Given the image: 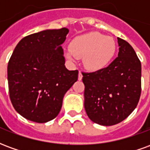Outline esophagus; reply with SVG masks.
Here are the masks:
<instances>
[{
  "label": "esophagus",
  "instance_id": "34e87169",
  "mask_svg": "<svg viewBox=\"0 0 150 150\" xmlns=\"http://www.w3.org/2000/svg\"><path fill=\"white\" fill-rule=\"evenodd\" d=\"M82 78H83V75H82V73H81V72H79V75H78V79H79V80H81Z\"/></svg>",
  "mask_w": 150,
  "mask_h": 150
}]
</instances>
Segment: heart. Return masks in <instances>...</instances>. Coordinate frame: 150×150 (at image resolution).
Wrapping results in <instances>:
<instances>
[{
    "label": "heart",
    "mask_w": 150,
    "mask_h": 150,
    "mask_svg": "<svg viewBox=\"0 0 150 150\" xmlns=\"http://www.w3.org/2000/svg\"><path fill=\"white\" fill-rule=\"evenodd\" d=\"M116 50V42L112 38L98 32H90L72 40L70 48L66 51V56L71 60L83 58L86 68L97 71L111 62Z\"/></svg>",
    "instance_id": "obj_1"
}]
</instances>
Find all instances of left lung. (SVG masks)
Returning a JSON list of instances; mask_svg holds the SVG:
<instances>
[{"instance_id":"obj_1","label":"left lung","mask_w":150,"mask_h":150,"mask_svg":"<svg viewBox=\"0 0 150 150\" xmlns=\"http://www.w3.org/2000/svg\"><path fill=\"white\" fill-rule=\"evenodd\" d=\"M118 57L110 65L83 73L84 108L89 119L104 126L126 119L138 104L142 91V64L131 45L117 38Z\"/></svg>"}]
</instances>
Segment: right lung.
<instances>
[{
  "instance_id": "add662e5",
  "label": "right lung",
  "mask_w": 150,
  "mask_h": 150,
  "mask_svg": "<svg viewBox=\"0 0 150 150\" xmlns=\"http://www.w3.org/2000/svg\"><path fill=\"white\" fill-rule=\"evenodd\" d=\"M69 30H45L23 38L7 68L9 97L25 119L46 123L59 115L66 92L79 71L65 67L62 44Z\"/></svg>"
}]
</instances>
